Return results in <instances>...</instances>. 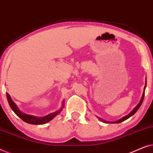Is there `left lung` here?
Returning a JSON list of instances; mask_svg holds the SVG:
<instances>
[{
  "instance_id": "8db88e82",
  "label": "left lung",
  "mask_w": 153,
  "mask_h": 153,
  "mask_svg": "<svg viewBox=\"0 0 153 153\" xmlns=\"http://www.w3.org/2000/svg\"><path fill=\"white\" fill-rule=\"evenodd\" d=\"M146 84H147V83H146H146H145V87H144V91H143V95H142V97H141V100H140V102H139V103L137 104V106H136V107L134 108V109L131 111L129 113V114H128V115H127V116H124L123 117V118H120V120H117V121H116V122H106V121H105V120H102V119H101V118H98L100 119V120L101 121H102V122H104V123H121V122H123V121H125V120H127V119H128L129 118H130V117L131 116H133L134 114H135L136 112L137 111H138V109H139V108H140V106H141V105L142 104V102H143V98H144V95H145V89H146Z\"/></svg>"
}]
</instances>
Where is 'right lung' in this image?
Listing matches in <instances>:
<instances>
[{"instance_id": "obj_1", "label": "right lung", "mask_w": 153, "mask_h": 153, "mask_svg": "<svg viewBox=\"0 0 153 153\" xmlns=\"http://www.w3.org/2000/svg\"><path fill=\"white\" fill-rule=\"evenodd\" d=\"M6 95H7L8 103H9L10 107H11L12 111H13L15 113V114L17 115L21 119H22V120H24V122L29 123V124H32V125H43L48 122H49V121H51L53 118H55L58 114H60L64 106V102H62V107L60 108L59 110L57 111L51 113V114L47 115V116H46L38 118V117L31 116V115L25 114L24 113H22L19 109V108L17 107V106L16 105V104L12 101V98L10 97V95L9 94L7 93H6Z\"/></svg>"}]
</instances>
